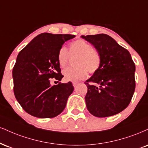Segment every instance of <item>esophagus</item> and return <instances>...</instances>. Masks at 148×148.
Returning <instances> with one entry per match:
<instances>
[{"mask_svg": "<svg viewBox=\"0 0 148 148\" xmlns=\"http://www.w3.org/2000/svg\"><path fill=\"white\" fill-rule=\"evenodd\" d=\"M72 85H73V86L74 87V88H76V87H77L78 85H79V83H76V82H74V83H72Z\"/></svg>", "mask_w": 148, "mask_h": 148, "instance_id": "obj_1", "label": "esophagus"}]
</instances>
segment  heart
Returning <instances> with one entry per match:
<instances>
[{"instance_id": "heart-1", "label": "heart", "mask_w": 148, "mask_h": 148, "mask_svg": "<svg viewBox=\"0 0 148 148\" xmlns=\"http://www.w3.org/2000/svg\"><path fill=\"white\" fill-rule=\"evenodd\" d=\"M69 56H75V67L63 70V75L66 81L78 82L85 79L88 72L94 74L101 65V57L99 51L83 39L79 38L69 43V51L65 46H61L57 54V60L60 67H65L68 63Z\"/></svg>"}]
</instances>
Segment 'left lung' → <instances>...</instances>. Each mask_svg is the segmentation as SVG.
<instances>
[{
	"label": "left lung",
	"instance_id": "left-lung-1",
	"mask_svg": "<svg viewBox=\"0 0 148 148\" xmlns=\"http://www.w3.org/2000/svg\"><path fill=\"white\" fill-rule=\"evenodd\" d=\"M99 51L101 65L85 85L88 111L97 117L111 116L124 110L135 90V65L127 49L105 34L81 36Z\"/></svg>",
	"mask_w": 148,
	"mask_h": 148
}]
</instances>
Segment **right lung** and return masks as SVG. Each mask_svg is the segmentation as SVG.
<instances>
[{
	"instance_id": "1",
	"label": "right lung",
	"mask_w": 148,
	"mask_h": 148,
	"mask_svg": "<svg viewBox=\"0 0 148 148\" xmlns=\"http://www.w3.org/2000/svg\"><path fill=\"white\" fill-rule=\"evenodd\" d=\"M71 34L42 33L23 48L16 58L12 76L16 99L27 113L38 118H54L66 106L74 91L72 83L51 86V79L63 76L57 60L58 49Z\"/></svg>"
}]
</instances>
